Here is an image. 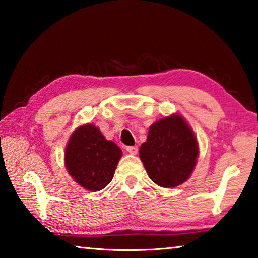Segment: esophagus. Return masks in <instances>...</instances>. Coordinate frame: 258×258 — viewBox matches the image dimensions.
I'll list each match as a JSON object with an SVG mask.
<instances>
[{
	"label": "esophagus",
	"instance_id": "esophagus-1",
	"mask_svg": "<svg viewBox=\"0 0 258 258\" xmlns=\"http://www.w3.org/2000/svg\"><path fill=\"white\" fill-rule=\"evenodd\" d=\"M126 151L131 155H137L139 151V148L137 146H132V147H126Z\"/></svg>",
	"mask_w": 258,
	"mask_h": 258
}]
</instances>
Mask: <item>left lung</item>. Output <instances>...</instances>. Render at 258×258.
<instances>
[{
    "mask_svg": "<svg viewBox=\"0 0 258 258\" xmlns=\"http://www.w3.org/2000/svg\"><path fill=\"white\" fill-rule=\"evenodd\" d=\"M198 157L197 140L186 121L172 115L152 124L140 158L149 177L163 187H174L190 177Z\"/></svg>",
    "mask_w": 258,
    "mask_h": 258,
    "instance_id": "8db88e82",
    "label": "left lung"
}]
</instances>
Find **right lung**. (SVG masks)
<instances>
[{
    "mask_svg": "<svg viewBox=\"0 0 258 258\" xmlns=\"http://www.w3.org/2000/svg\"><path fill=\"white\" fill-rule=\"evenodd\" d=\"M121 150L108 141L92 124L78 127L72 134L64 154L68 173L78 184L100 191L111 182Z\"/></svg>",
    "mask_w": 258,
    "mask_h": 258,
    "instance_id": "obj_1",
    "label": "right lung"
}]
</instances>
